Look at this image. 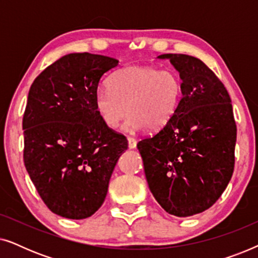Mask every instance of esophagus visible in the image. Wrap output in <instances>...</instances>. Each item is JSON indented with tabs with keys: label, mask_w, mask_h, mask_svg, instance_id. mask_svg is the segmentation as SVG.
Instances as JSON below:
<instances>
[{
	"label": "esophagus",
	"mask_w": 258,
	"mask_h": 258,
	"mask_svg": "<svg viewBox=\"0 0 258 258\" xmlns=\"http://www.w3.org/2000/svg\"><path fill=\"white\" fill-rule=\"evenodd\" d=\"M136 140L134 139V137H128V146L130 149H134V148H136Z\"/></svg>",
	"instance_id": "obj_1"
}]
</instances>
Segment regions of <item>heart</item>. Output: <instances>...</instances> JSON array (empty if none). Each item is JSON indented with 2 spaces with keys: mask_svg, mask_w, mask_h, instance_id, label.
Returning <instances> with one entry per match:
<instances>
[{
  "mask_svg": "<svg viewBox=\"0 0 258 258\" xmlns=\"http://www.w3.org/2000/svg\"><path fill=\"white\" fill-rule=\"evenodd\" d=\"M107 89L95 95L98 117L109 129L117 128L129 112L124 129L136 133L162 129L170 121L182 96V81L172 70L133 66L112 74Z\"/></svg>",
  "mask_w": 258,
  "mask_h": 258,
  "instance_id": "heart-1",
  "label": "heart"
}]
</instances>
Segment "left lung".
Instances as JSON below:
<instances>
[{"instance_id": "1", "label": "left lung", "mask_w": 258, "mask_h": 258, "mask_svg": "<svg viewBox=\"0 0 258 258\" xmlns=\"http://www.w3.org/2000/svg\"><path fill=\"white\" fill-rule=\"evenodd\" d=\"M178 70L182 97L170 121L137 143L150 191L167 213L209 209L235 167L236 122L224 84L201 59L163 54Z\"/></svg>"}]
</instances>
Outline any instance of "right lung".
Listing matches in <instances>:
<instances>
[{
    "mask_svg": "<svg viewBox=\"0 0 258 258\" xmlns=\"http://www.w3.org/2000/svg\"><path fill=\"white\" fill-rule=\"evenodd\" d=\"M118 59L75 52L47 67L31 84L23 114V161L38 195L52 213L82 220L100 209L112 170L128 149L95 109L105 73Z\"/></svg>",
    "mask_w": 258,
    "mask_h": 258,
    "instance_id": "add662e5",
    "label": "right lung"
}]
</instances>
